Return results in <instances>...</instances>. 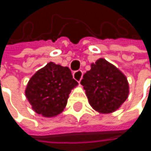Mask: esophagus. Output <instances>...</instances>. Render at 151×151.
<instances>
[{"label": "esophagus", "mask_w": 151, "mask_h": 151, "mask_svg": "<svg viewBox=\"0 0 151 151\" xmlns=\"http://www.w3.org/2000/svg\"><path fill=\"white\" fill-rule=\"evenodd\" d=\"M82 76H83V72L81 70H78V71H75L73 73V78L78 82H80V80L82 78Z\"/></svg>", "instance_id": "esophagus-1"}]
</instances>
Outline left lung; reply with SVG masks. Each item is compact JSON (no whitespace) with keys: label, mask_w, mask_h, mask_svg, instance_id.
I'll list each match as a JSON object with an SVG mask.
<instances>
[{"label":"left lung","mask_w":151,"mask_h":151,"mask_svg":"<svg viewBox=\"0 0 151 151\" xmlns=\"http://www.w3.org/2000/svg\"><path fill=\"white\" fill-rule=\"evenodd\" d=\"M89 103L96 111L108 114L115 111L129 95L126 77L104 58L91 65L80 82Z\"/></svg>","instance_id":"obj_1"}]
</instances>
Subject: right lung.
<instances>
[{"instance_id": "obj_1", "label": "right lung", "mask_w": 151, "mask_h": 151, "mask_svg": "<svg viewBox=\"0 0 151 151\" xmlns=\"http://www.w3.org/2000/svg\"><path fill=\"white\" fill-rule=\"evenodd\" d=\"M77 85L68 67L50 62L32 76L25 93L36 113L52 117L64 110L71 90Z\"/></svg>"}]
</instances>
